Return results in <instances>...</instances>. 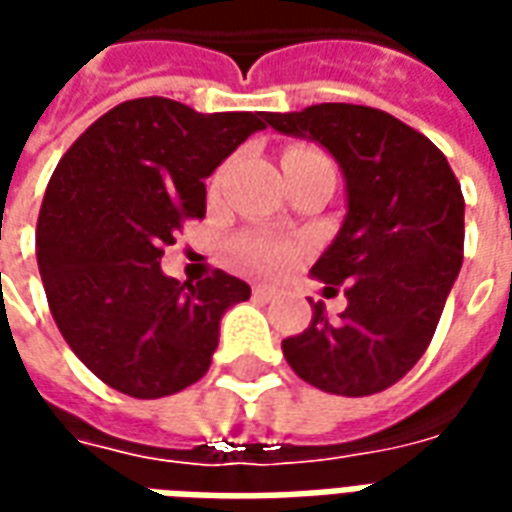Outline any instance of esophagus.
<instances>
[{"label": "esophagus", "instance_id": "34e87169", "mask_svg": "<svg viewBox=\"0 0 512 512\" xmlns=\"http://www.w3.org/2000/svg\"><path fill=\"white\" fill-rule=\"evenodd\" d=\"M277 293L279 290L274 288V285H252V296H255V299L268 301V299H274Z\"/></svg>", "mask_w": 512, "mask_h": 512}]
</instances>
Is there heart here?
<instances>
[{"label":"heart","instance_id":"1","mask_svg":"<svg viewBox=\"0 0 512 512\" xmlns=\"http://www.w3.org/2000/svg\"><path fill=\"white\" fill-rule=\"evenodd\" d=\"M323 156L315 147H290L285 153V167L301 158ZM301 255V246L288 238H277V235H244L235 241V257L238 263L249 271H260V274H282L288 271Z\"/></svg>","mask_w":512,"mask_h":512}]
</instances>
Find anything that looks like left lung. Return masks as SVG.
I'll list each match as a JSON object with an SVG mask.
<instances>
[{"label": "left lung", "mask_w": 512, "mask_h": 512, "mask_svg": "<svg viewBox=\"0 0 512 512\" xmlns=\"http://www.w3.org/2000/svg\"><path fill=\"white\" fill-rule=\"evenodd\" d=\"M282 134L323 145L343 167L348 213L312 266L326 290L345 285L348 307L282 340L293 373L323 392H384L428 351L463 263V194L428 136L373 106L315 104L266 115Z\"/></svg>", "instance_id": "1"}]
</instances>
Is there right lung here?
<instances>
[{"mask_svg":"<svg viewBox=\"0 0 512 512\" xmlns=\"http://www.w3.org/2000/svg\"><path fill=\"white\" fill-rule=\"evenodd\" d=\"M263 120L134 98L98 117L54 169L35 235L49 310L73 354L117 392L156 400L200 381L222 315L249 299L222 268L191 285L167 277L161 257L205 216V178Z\"/></svg>","mask_w":512,"mask_h":512,"instance_id":"right-lung-1","label":"right lung"}]
</instances>
